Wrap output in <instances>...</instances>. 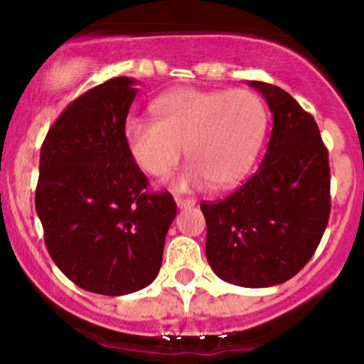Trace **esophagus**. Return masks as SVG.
Masks as SVG:
<instances>
[{
  "mask_svg": "<svg viewBox=\"0 0 364 364\" xmlns=\"http://www.w3.org/2000/svg\"><path fill=\"white\" fill-rule=\"evenodd\" d=\"M176 204H178V208H192V205H196V200L190 199V197H176Z\"/></svg>",
  "mask_w": 364,
  "mask_h": 364,
  "instance_id": "34e87169",
  "label": "esophagus"
}]
</instances>
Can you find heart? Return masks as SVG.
Masks as SVG:
<instances>
[{"mask_svg":"<svg viewBox=\"0 0 364 364\" xmlns=\"http://www.w3.org/2000/svg\"><path fill=\"white\" fill-rule=\"evenodd\" d=\"M153 114L127 121L128 153L146 174L164 178L186 149L192 167L181 186L236 185L252 171L269 127L266 104L250 90L179 87L156 98Z\"/></svg>","mask_w":364,"mask_h":364,"instance_id":"obj_1","label":"heart"}]
</instances>
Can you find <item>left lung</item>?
<instances>
[{
  "mask_svg": "<svg viewBox=\"0 0 364 364\" xmlns=\"http://www.w3.org/2000/svg\"><path fill=\"white\" fill-rule=\"evenodd\" d=\"M273 112L259 171L218 203H204L205 257L222 280L271 287L311 259L331 213L328 148L310 112L282 87L250 80Z\"/></svg>",
  "mask_w": 364,
  "mask_h": 364,
  "instance_id": "1",
  "label": "left lung"
}]
</instances>
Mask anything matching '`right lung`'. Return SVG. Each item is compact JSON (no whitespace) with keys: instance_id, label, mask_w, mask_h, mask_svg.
I'll list each match as a JSON object with an SVG mask.
<instances>
[{"instance_id":"obj_1","label":"right lung","mask_w":364,"mask_h":364,"mask_svg":"<svg viewBox=\"0 0 364 364\" xmlns=\"http://www.w3.org/2000/svg\"><path fill=\"white\" fill-rule=\"evenodd\" d=\"M132 84L114 77L70 102L40 149L35 205L47 252L73 284L104 296L155 280L178 209L128 153Z\"/></svg>"}]
</instances>
